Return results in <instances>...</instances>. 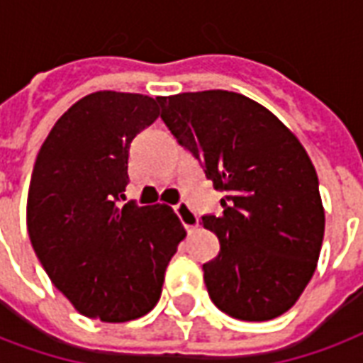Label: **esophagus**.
<instances>
[{
	"instance_id": "1",
	"label": "esophagus",
	"mask_w": 363,
	"mask_h": 363,
	"mask_svg": "<svg viewBox=\"0 0 363 363\" xmlns=\"http://www.w3.org/2000/svg\"><path fill=\"white\" fill-rule=\"evenodd\" d=\"M174 213H177V217L181 219V223L184 225V229H196L198 227V223H200V219H198V216H196L194 211H192V208H190L189 203H177L174 206Z\"/></svg>"
}]
</instances>
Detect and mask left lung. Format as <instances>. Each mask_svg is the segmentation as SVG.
I'll use <instances>...</instances> for the list:
<instances>
[{"instance_id": "left-lung-1", "label": "left lung", "mask_w": 363, "mask_h": 363, "mask_svg": "<svg viewBox=\"0 0 363 363\" xmlns=\"http://www.w3.org/2000/svg\"><path fill=\"white\" fill-rule=\"evenodd\" d=\"M177 142L225 192L221 216L202 217L219 238L203 264L211 302L242 321L291 310L318 265L325 211L302 144L264 106L227 90L157 98Z\"/></svg>"}]
</instances>
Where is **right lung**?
Listing matches in <instances>:
<instances>
[{"label":"right lung","instance_id":"add662e5","mask_svg":"<svg viewBox=\"0 0 363 363\" xmlns=\"http://www.w3.org/2000/svg\"><path fill=\"white\" fill-rule=\"evenodd\" d=\"M157 117L154 98L94 92L61 115L34 163L26 203L32 248L86 318L123 323L146 315L184 238L169 206H119L130 142Z\"/></svg>","mask_w":363,"mask_h":363}]
</instances>
